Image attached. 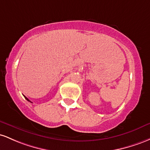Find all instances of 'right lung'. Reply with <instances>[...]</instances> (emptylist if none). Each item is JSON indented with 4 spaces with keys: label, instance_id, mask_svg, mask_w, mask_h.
Instances as JSON below:
<instances>
[{
    "label": "right lung",
    "instance_id": "right-lung-1",
    "mask_svg": "<svg viewBox=\"0 0 150 150\" xmlns=\"http://www.w3.org/2000/svg\"><path fill=\"white\" fill-rule=\"evenodd\" d=\"M24 97L25 98V99H26V100H28V101H29V102H31V101H30V100H29V99H28V98H27V97H25V96H24Z\"/></svg>",
    "mask_w": 150,
    "mask_h": 150
}]
</instances>
